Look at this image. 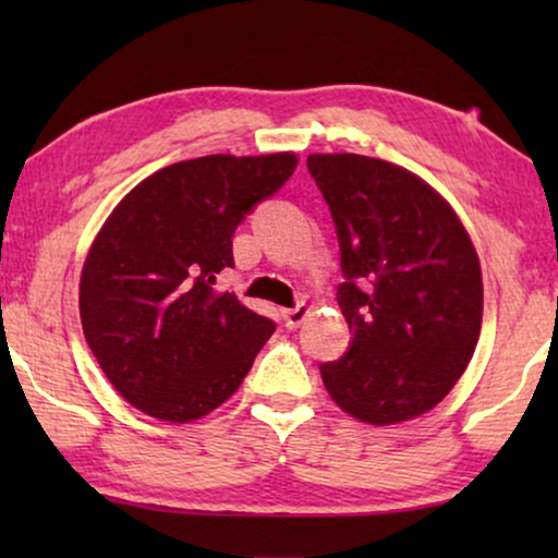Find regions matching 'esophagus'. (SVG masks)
<instances>
[{
  "instance_id": "34e87169",
  "label": "esophagus",
  "mask_w": 558,
  "mask_h": 558,
  "mask_svg": "<svg viewBox=\"0 0 558 558\" xmlns=\"http://www.w3.org/2000/svg\"><path fill=\"white\" fill-rule=\"evenodd\" d=\"M310 307H307V304H296V307L294 310H284V312H281V317H284V325L289 327V330H296V327H300L302 323H304V319H307L310 317Z\"/></svg>"
}]
</instances>
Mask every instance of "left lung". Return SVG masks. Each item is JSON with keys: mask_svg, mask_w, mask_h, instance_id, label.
<instances>
[{"mask_svg": "<svg viewBox=\"0 0 558 558\" xmlns=\"http://www.w3.org/2000/svg\"><path fill=\"white\" fill-rule=\"evenodd\" d=\"M330 205L345 281L338 304L353 345L323 384L357 422L401 424L432 411L472 361L483 271L452 205L386 159L310 155Z\"/></svg>", "mask_w": 558, "mask_h": 558, "instance_id": "left-lung-1", "label": "left lung"}]
</instances>
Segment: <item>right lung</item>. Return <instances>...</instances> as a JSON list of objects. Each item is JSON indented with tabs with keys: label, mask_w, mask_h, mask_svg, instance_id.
Returning a JSON list of instances; mask_svg holds the SVG:
<instances>
[{
	"label": "right lung",
	"mask_w": 558,
	"mask_h": 558,
	"mask_svg": "<svg viewBox=\"0 0 558 558\" xmlns=\"http://www.w3.org/2000/svg\"><path fill=\"white\" fill-rule=\"evenodd\" d=\"M294 151L162 167L121 197L81 271V325L119 396L159 422L203 418L239 391L274 323L218 292L235 226L292 178Z\"/></svg>",
	"instance_id": "1"
}]
</instances>
